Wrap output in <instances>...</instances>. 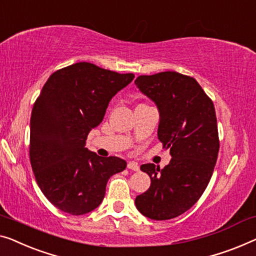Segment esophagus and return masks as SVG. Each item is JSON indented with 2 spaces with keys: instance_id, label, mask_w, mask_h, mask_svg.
<instances>
[{
  "instance_id": "34e87169",
  "label": "esophagus",
  "mask_w": 256,
  "mask_h": 256,
  "mask_svg": "<svg viewBox=\"0 0 256 256\" xmlns=\"http://www.w3.org/2000/svg\"><path fill=\"white\" fill-rule=\"evenodd\" d=\"M127 168H128L129 170H132V171H140V166H138V164H137V162H128Z\"/></svg>"
}]
</instances>
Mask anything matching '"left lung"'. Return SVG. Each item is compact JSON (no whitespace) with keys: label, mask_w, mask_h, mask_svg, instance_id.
<instances>
[{"label":"left lung","mask_w":256,"mask_h":256,"mask_svg":"<svg viewBox=\"0 0 256 256\" xmlns=\"http://www.w3.org/2000/svg\"><path fill=\"white\" fill-rule=\"evenodd\" d=\"M135 84L157 105L158 138L172 156L162 170L140 166L151 186L135 204L151 220H171L198 201L212 176L220 151L214 106L195 78L176 72L138 76Z\"/></svg>","instance_id":"obj_1"}]
</instances>
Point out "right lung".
Returning a JSON list of instances; mask_svg holds the SVG:
<instances>
[{"instance_id": "1", "label": "right lung", "mask_w": 256, "mask_h": 256, "mask_svg": "<svg viewBox=\"0 0 256 256\" xmlns=\"http://www.w3.org/2000/svg\"><path fill=\"white\" fill-rule=\"evenodd\" d=\"M134 77L78 62L56 70L44 85L30 121V162L39 188L58 209L75 216L94 210L110 178L127 166L119 157L88 151L85 140Z\"/></svg>"}]
</instances>
